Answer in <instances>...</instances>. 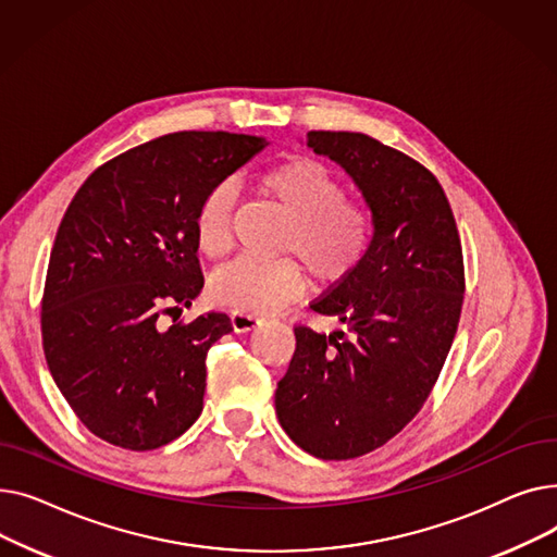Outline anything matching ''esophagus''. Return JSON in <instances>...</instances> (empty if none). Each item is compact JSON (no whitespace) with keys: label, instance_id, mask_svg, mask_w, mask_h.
<instances>
[{"label":"esophagus","instance_id":"34e87169","mask_svg":"<svg viewBox=\"0 0 557 557\" xmlns=\"http://www.w3.org/2000/svg\"><path fill=\"white\" fill-rule=\"evenodd\" d=\"M230 318H232V327H234V332H237V334L250 332V330H255V327H259L263 323V320L257 313H250V311H244V309H234L230 313Z\"/></svg>","mask_w":557,"mask_h":557}]
</instances>
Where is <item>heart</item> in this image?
Segmentation results:
<instances>
[{
  "label": "heart",
  "mask_w": 557,
  "mask_h": 557,
  "mask_svg": "<svg viewBox=\"0 0 557 557\" xmlns=\"http://www.w3.org/2000/svg\"><path fill=\"white\" fill-rule=\"evenodd\" d=\"M261 189L290 214L284 248L296 250L320 282L352 273L374 242V214L363 200L345 198L336 175L311 158L282 162L259 181ZM234 187L219 183L202 196L194 230L198 250L216 259L230 248ZM212 298L232 309L277 311L302 290L296 259L242 255L219 269L210 282Z\"/></svg>",
  "instance_id": "obj_1"
}]
</instances>
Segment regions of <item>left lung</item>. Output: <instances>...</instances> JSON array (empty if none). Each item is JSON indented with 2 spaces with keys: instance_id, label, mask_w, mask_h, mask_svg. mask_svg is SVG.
<instances>
[{
  "instance_id": "8db88e82",
  "label": "left lung",
  "mask_w": 557,
  "mask_h": 557,
  "mask_svg": "<svg viewBox=\"0 0 557 557\" xmlns=\"http://www.w3.org/2000/svg\"><path fill=\"white\" fill-rule=\"evenodd\" d=\"M307 146L361 189L374 242L352 273L309 305L345 330H294L275 411L300 449L347 460L386 445L437 382L462 309V248L441 183L413 158L345 131H311Z\"/></svg>"
}]
</instances>
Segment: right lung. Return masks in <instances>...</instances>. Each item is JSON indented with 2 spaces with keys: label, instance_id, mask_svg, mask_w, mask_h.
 <instances>
[{
  "label": "right lung",
  "instance_id": "add662e5",
  "mask_svg": "<svg viewBox=\"0 0 557 557\" xmlns=\"http://www.w3.org/2000/svg\"><path fill=\"white\" fill-rule=\"evenodd\" d=\"M267 144L223 131L162 135L101 164L72 198L49 255L42 347L58 391L101 441L149 451L198 420L208 349L232 323L212 311L162 330L158 318L202 288V196Z\"/></svg>",
  "mask_w": 557,
  "mask_h": 557
}]
</instances>
